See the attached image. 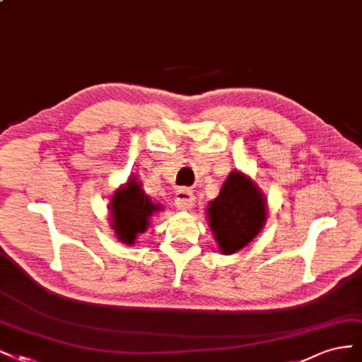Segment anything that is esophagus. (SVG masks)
<instances>
[{
    "instance_id": "1",
    "label": "esophagus",
    "mask_w": 362,
    "mask_h": 362,
    "mask_svg": "<svg viewBox=\"0 0 362 362\" xmlns=\"http://www.w3.org/2000/svg\"><path fill=\"white\" fill-rule=\"evenodd\" d=\"M195 203V198L192 191L182 188L176 192V198H174V204H176L177 209L180 211H189V209L194 206Z\"/></svg>"
}]
</instances>
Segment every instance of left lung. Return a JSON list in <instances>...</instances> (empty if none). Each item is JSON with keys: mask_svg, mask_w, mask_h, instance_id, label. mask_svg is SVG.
<instances>
[{"mask_svg": "<svg viewBox=\"0 0 362 362\" xmlns=\"http://www.w3.org/2000/svg\"><path fill=\"white\" fill-rule=\"evenodd\" d=\"M267 206L259 186L243 173L231 171L219 195L209 203L207 216L219 251L238 252L259 235Z\"/></svg>", "mask_w": 362, "mask_h": 362, "instance_id": "left-lung-1", "label": "left lung"}]
</instances>
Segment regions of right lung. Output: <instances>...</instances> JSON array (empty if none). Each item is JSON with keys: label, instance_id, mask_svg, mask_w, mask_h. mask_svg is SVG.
I'll use <instances>...</instances> for the list:
<instances>
[{"label": "right lung", "instance_id": "right-lung-1", "mask_svg": "<svg viewBox=\"0 0 362 362\" xmlns=\"http://www.w3.org/2000/svg\"><path fill=\"white\" fill-rule=\"evenodd\" d=\"M160 209V204L146 195L136 177H131L111 197V227L115 236L126 245H134L139 233L147 230L150 218Z\"/></svg>", "mask_w": 362, "mask_h": 362}]
</instances>
